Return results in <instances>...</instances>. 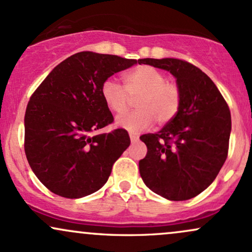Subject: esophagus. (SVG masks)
Here are the masks:
<instances>
[{"instance_id":"34e87169","label":"esophagus","mask_w":252,"mask_h":252,"mask_svg":"<svg viewBox=\"0 0 252 252\" xmlns=\"http://www.w3.org/2000/svg\"><path fill=\"white\" fill-rule=\"evenodd\" d=\"M129 136H130V141H131L132 143L137 142V141H138V136L136 134H130Z\"/></svg>"}]
</instances>
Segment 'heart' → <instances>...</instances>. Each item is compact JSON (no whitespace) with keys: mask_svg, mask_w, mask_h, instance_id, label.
<instances>
[{"mask_svg":"<svg viewBox=\"0 0 252 252\" xmlns=\"http://www.w3.org/2000/svg\"><path fill=\"white\" fill-rule=\"evenodd\" d=\"M161 71L153 66H138L123 76L124 88L112 79L104 80L100 94L112 114L122 115L136 99L137 110L118 117L120 128L138 132L149 128L154 121L166 124L174 120L181 105V90L174 82L166 80Z\"/></svg>","mask_w":252,"mask_h":252,"instance_id":"obj_1","label":"heart"}]
</instances>
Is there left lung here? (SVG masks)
Wrapping results in <instances>:
<instances>
[{"instance_id":"obj_1","label":"left lung","mask_w":252,"mask_h":252,"mask_svg":"<svg viewBox=\"0 0 252 252\" xmlns=\"http://www.w3.org/2000/svg\"><path fill=\"white\" fill-rule=\"evenodd\" d=\"M138 63L169 71L181 90L174 120L140 137L148 149L138 163L141 178L168 200H189L212 184L226 160L230 109L211 78L190 63L174 58Z\"/></svg>"}]
</instances>
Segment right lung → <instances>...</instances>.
<instances>
[{
  "mask_svg": "<svg viewBox=\"0 0 252 252\" xmlns=\"http://www.w3.org/2000/svg\"><path fill=\"white\" fill-rule=\"evenodd\" d=\"M137 63L79 52L56 66L32 94L25 115V153L34 174L54 194L83 198L108 181L130 138L124 129L92 135L114 122L100 86Z\"/></svg>",
  "mask_w": 252,
  "mask_h": 252,
  "instance_id": "obj_1",
  "label": "right lung"
}]
</instances>
